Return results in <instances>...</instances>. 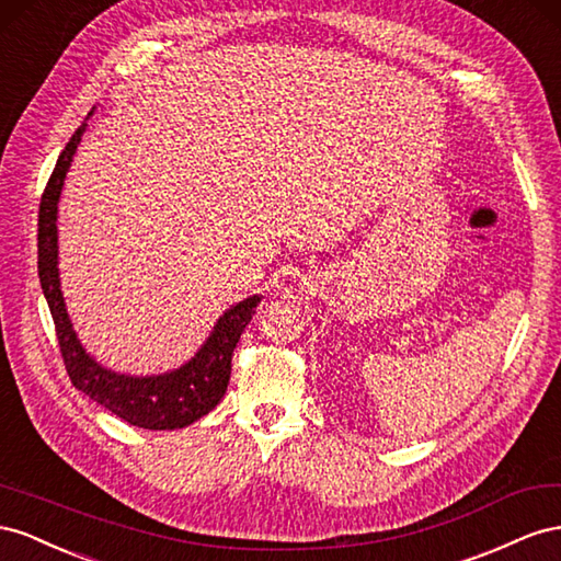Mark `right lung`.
<instances>
[{
	"label": "right lung",
	"mask_w": 561,
	"mask_h": 561,
	"mask_svg": "<svg viewBox=\"0 0 561 561\" xmlns=\"http://www.w3.org/2000/svg\"><path fill=\"white\" fill-rule=\"evenodd\" d=\"M91 115L93 110L89 112V117ZM87 126V122L79 126L66 150L60 152L39 204L37 267L42 291L56 324L62 362H66L72 386L93 399L95 404L115 413L117 419L146 430H179L216 409L226 394L234 345L263 296H249L222 312L209 339L195 352V357H190L179 369L152 376H131L112 371L101 362H95L72 329L58 275V202Z\"/></svg>",
	"instance_id": "1"
}]
</instances>
